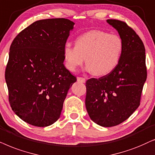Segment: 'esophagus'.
Instances as JSON below:
<instances>
[{
	"mask_svg": "<svg viewBox=\"0 0 155 155\" xmlns=\"http://www.w3.org/2000/svg\"><path fill=\"white\" fill-rule=\"evenodd\" d=\"M77 81L79 82H81V83H85L86 79L83 77H78L77 78Z\"/></svg>",
	"mask_w": 155,
	"mask_h": 155,
	"instance_id": "esophagus-1",
	"label": "esophagus"
}]
</instances>
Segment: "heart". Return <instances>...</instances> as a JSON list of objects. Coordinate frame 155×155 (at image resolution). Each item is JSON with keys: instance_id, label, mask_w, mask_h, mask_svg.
Instances as JSON below:
<instances>
[{"instance_id": "b5f03b06", "label": "heart", "mask_w": 155, "mask_h": 155, "mask_svg": "<svg viewBox=\"0 0 155 155\" xmlns=\"http://www.w3.org/2000/svg\"><path fill=\"white\" fill-rule=\"evenodd\" d=\"M123 49L122 39L100 30H92L76 39L75 46L67 43L63 49L65 67L75 71L86 58L87 71L95 76L108 75L118 64Z\"/></svg>"}]
</instances>
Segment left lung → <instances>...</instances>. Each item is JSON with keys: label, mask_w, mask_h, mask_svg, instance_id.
Listing matches in <instances>:
<instances>
[{"label": "left lung", "mask_w": 155, "mask_h": 155, "mask_svg": "<svg viewBox=\"0 0 155 155\" xmlns=\"http://www.w3.org/2000/svg\"><path fill=\"white\" fill-rule=\"evenodd\" d=\"M122 39L118 64L108 75L86 82V108L90 118L103 127L124 122L140 106L147 79L145 49L140 37L125 22L107 20Z\"/></svg>", "instance_id": "left-lung-1"}]
</instances>
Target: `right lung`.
I'll return each instance as SVG.
<instances>
[{
	"label": "right lung",
	"mask_w": 155,
	"mask_h": 155,
	"mask_svg": "<svg viewBox=\"0 0 155 155\" xmlns=\"http://www.w3.org/2000/svg\"><path fill=\"white\" fill-rule=\"evenodd\" d=\"M74 22L40 20L21 31L10 47L5 81L12 110L22 120L47 127L59 118L76 78L64 65L63 49Z\"/></svg>",
	"instance_id": "obj_1"
}]
</instances>
